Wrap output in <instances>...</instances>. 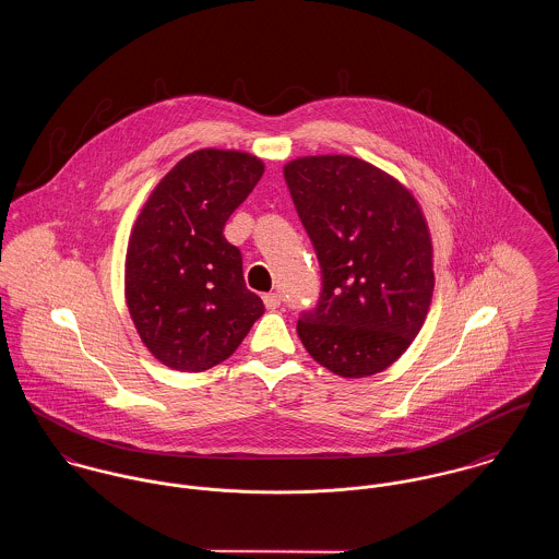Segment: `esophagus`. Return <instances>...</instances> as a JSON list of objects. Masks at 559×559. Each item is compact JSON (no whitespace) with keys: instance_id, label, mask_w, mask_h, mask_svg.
Here are the masks:
<instances>
[{"instance_id":"34e87169","label":"esophagus","mask_w":559,"mask_h":559,"mask_svg":"<svg viewBox=\"0 0 559 559\" xmlns=\"http://www.w3.org/2000/svg\"><path fill=\"white\" fill-rule=\"evenodd\" d=\"M262 301H264V308L266 310H277L282 306V297L277 293H266L262 295Z\"/></svg>"}]
</instances>
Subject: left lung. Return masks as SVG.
<instances>
[{"label": "left lung", "mask_w": 559, "mask_h": 559, "mask_svg": "<svg viewBox=\"0 0 559 559\" xmlns=\"http://www.w3.org/2000/svg\"><path fill=\"white\" fill-rule=\"evenodd\" d=\"M284 178L322 269L306 350L344 379L388 370L419 333L435 290L432 239L415 195L350 155L288 160Z\"/></svg>", "instance_id": "left-lung-1"}]
</instances>
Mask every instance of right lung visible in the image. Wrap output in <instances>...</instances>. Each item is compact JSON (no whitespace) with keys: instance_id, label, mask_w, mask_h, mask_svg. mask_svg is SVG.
<instances>
[{"instance_id":"obj_1","label":"right lung","mask_w":559,"mask_h":559,"mask_svg":"<svg viewBox=\"0 0 559 559\" xmlns=\"http://www.w3.org/2000/svg\"><path fill=\"white\" fill-rule=\"evenodd\" d=\"M264 163L242 151L202 148L151 191L127 247L124 299L155 359L178 372L226 361L264 314L247 290L240 251L224 226Z\"/></svg>"}]
</instances>
